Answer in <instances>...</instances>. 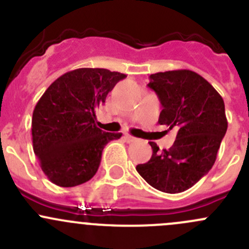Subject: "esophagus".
<instances>
[{
    "mask_svg": "<svg viewBox=\"0 0 249 249\" xmlns=\"http://www.w3.org/2000/svg\"><path fill=\"white\" fill-rule=\"evenodd\" d=\"M124 139H125V141H126V142H135V141H137L136 139H135V137H132V136H130V135H125L124 136Z\"/></svg>",
    "mask_w": 249,
    "mask_h": 249,
    "instance_id": "1",
    "label": "esophagus"
}]
</instances>
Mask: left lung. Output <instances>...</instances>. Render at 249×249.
Wrapping results in <instances>:
<instances>
[{"instance_id":"1","label":"left lung","mask_w":249,"mask_h":249,"mask_svg":"<svg viewBox=\"0 0 249 249\" xmlns=\"http://www.w3.org/2000/svg\"><path fill=\"white\" fill-rule=\"evenodd\" d=\"M148 87L154 90L162 110L159 124L178 130L173 145L160 152L152 145V158L136 166L143 179L170 194L189 189L206 175L217 158L228 129L225 106L217 90L189 70L150 74Z\"/></svg>"}]
</instances>
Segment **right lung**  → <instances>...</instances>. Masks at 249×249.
I'll use <instances>...</instances> for the list:
<instances>
[{"mask_svg": "<svg viewBox=\"0 0 249 249\" xmlns=\"http://www.w3.org/2000/svg\"><path fill=\"white\" fill-rule=\"evenodd\" d=\"M124 73L106 69H78L50 84L32 114V143L42 171L59 187L91 179L102 150L123 134L102 131L95 125L97 107Z\"/></svg>", "mask_w": 249, "mask_h": 249, "instance_id": "right-lung-1", "label": "right lung"}]
</instances>
